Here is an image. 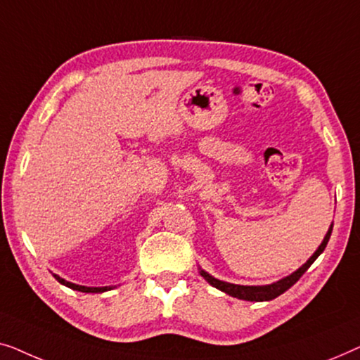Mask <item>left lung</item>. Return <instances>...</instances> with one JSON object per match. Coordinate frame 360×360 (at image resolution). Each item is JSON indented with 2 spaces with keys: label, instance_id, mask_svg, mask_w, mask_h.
<instances>
[{
  "label": "left lung",
  "instance_id": "8db88e82",
  "mask_svg": "<svg viewBox=\"0 0 360 360\" xmlns=\"http://www.w3.org/2000/svg\"><path fill=\"white\" fill-rule=\"evenodd\" d=\"M331 231H333V225L330 226V230H328L325 240L320 245V248L315 251V255H313L310 259H308L305 264H303L300 269L293 272L285 279H282L279 282H274L271 283V285H235V283H229V282H224V281H219L215 279V277H212L210 274H207L205 271H200V274L204 279L210 283V285H214L215 288H219V290L229 293L231 297H236V298H241V300H248V302H267V300H272V298L282 295L283 292L288 290L293 283H295L300 277L305 274L308 267H310L313 262L318 256L321 255L323 251H325V248L328 245V241H330V236H331Z\"/></svg>",
  "mask_w": 360,
  "mask_h": 360
}]
</instances>
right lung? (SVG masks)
<instances>
[{
    "instance_id": "right-lung-1",
    "label": "right lung",
    "mask_w": 360,
    "mask_h": 360,
    "mask_svg": "<svg viewBox=\"0 0 360 360\" xmlns=\"http://www.w3.org/2000/svg\"><path fill=\"white\" fill-rule=\"evenodd\" d=\"M53 277H55V279H57L60 283H63V285L73 288V290H79V292H86V293H99V292L110 290V287H84V285H77V283H72V282L65 281V279H62V277H58L57 274H53Z\"/></svg>"
}]
</instances>
